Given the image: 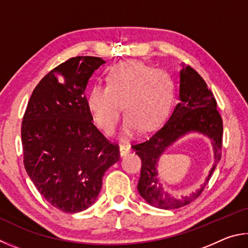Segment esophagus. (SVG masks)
Here are the masks:
<instances>
[{
  "instance_id": "esophagus-1",
  "label": "esophagus",
  "mask_w": 248,
  "mask_h": 248,
  "mask_svg": "<svg viewBox=\"0 0 248 248\" xmlns=\"http://www.w3.org/2000/svg\"><path fill=\"white\" fill-rule=\"evenodd\" d=\"M128 153H131V146L126 144H121L120 145V154L122 157L126 155Z\"/></svg>"
}]
</instances>
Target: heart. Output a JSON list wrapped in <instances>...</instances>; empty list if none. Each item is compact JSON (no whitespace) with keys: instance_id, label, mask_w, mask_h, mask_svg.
<instances>
[{"instance_id":"b5f03b06","label":"heart","mask_w":248,"mask_h":248,"mask_svg":"<svg viewBox=\"0 0 248 248\" xmlns=\"http://www.w3.org/2000/svg\"><path fill=\"white\" fill-rule=\"evenodd\" d=\"M174 84L162 69L136 61L113 66L107 76V86L94 85L87 94V104L97 124L111 134L119 122L122 106L126 114L124 135L138 128L150 131L167 115L171 107Z\"/></svg>"}]
</instances>
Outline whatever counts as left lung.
Returning <instances> with one entry per match:
<instances>
[{
	"mask_svg": "<svg viewBox=\"0 0 248 248\" xmlns=\"http://www.w3.org/2000/svg\"><path fill=\"white\" fill-rule=\"evenodd\" d=\"M190 132L202 133L212 140L215 163L201 188L189 195L176 198L163 188L158 180L157 161L169 146ZM222 134V119L217 110L214 94L194 68L183 65L180 73L179 103L158 131L132 146L141 159L140 177L137 185L140 196L149 205L166 210L177 209L195 201L206 187L220 161Z\"/></svg>",
	"mask_w": 248,
	"mask_h": 248,
	"instance_id": "8db88e82",
	"label": "left lung"
}]
</instances>
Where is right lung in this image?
Instances as JSON below:
<instances>
[{"label":"right lung","mask_w":248,"mask_h":248,"mask_svg":"<svg viewBox=\"0 0 248 248\" xmlns=\"http://www.w3.org/2000/svg\"><path fill=\"white\" fill-rule=\"evenodd\" d=\"M106 62L76 56L52 69L32 91L21 123L24 166L43 198L76 214L97 199L102 177L120 159L93 123L86 86Z\"/></svg>","instance_id":"1"}]
</instances>
